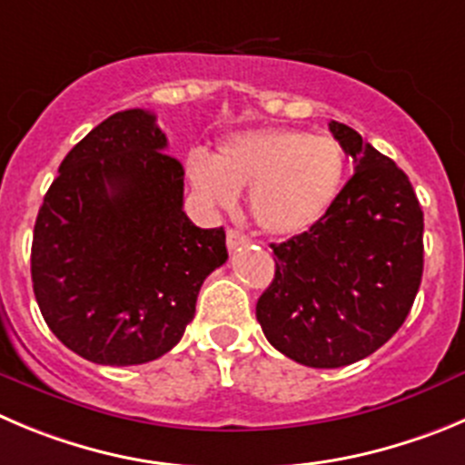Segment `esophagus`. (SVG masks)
<instances>
[{
  "instance_id": "esophagus-1",
  "label": "esophagus",
  "mask_w": 465,
  "mask_h": 465,
  "mask_svg": "<svg viewBox=\"0 0 465 465\" xmlns=\"http://www.w3.org/2000/svg\"><path fill=\"white\" fill-rule=\"evenodd\" d=\"M247 242V236L242 232H238V229H229L227 232V247L229 250H238L241 245H245Z\"/></svg>"
}]
</instances>
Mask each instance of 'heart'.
Segmentation results:
<instances>
[{
  "label": "heart",
  "mask_w": 465,
  "mask_h": 465,
  "mask_svg": "<svg viewBox=\"0 0 465 465\" xmlns=\"http://www.w3.org/2000/svg\"><path fill=\"white\" fill-rule=\"evenodd\" d=\"M344 167L335 140L293 128L236 133L213 158L194 151L185 163L190 185L208 206L224 208L250 190V218L277 238L301 236L323 220L340 194Z\"/></svg>",
  "instance_id": "heart-1"
}]
</instances>
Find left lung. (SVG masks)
<instances>
[{
	"label": "left lung",
	"instance_id": "left-lung-1",
	"mask_svg": "<svg viewBox=\"0 0 465 465\" xmlns=\"http://www.w3.org/2000/svg\"><path fill=\"white\" fill-rule=\"evenodd\" d=\"M355 173L310 232L272 242L275 277L257 302L266 340L305 367L335 370L385 344L422 282L424 213L409 176L331 121Z\"/></svg>",
	"mask_w": 465,
	"mask_h": 465
}]
</instances>
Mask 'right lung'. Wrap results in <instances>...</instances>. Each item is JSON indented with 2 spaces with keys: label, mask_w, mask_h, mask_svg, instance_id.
<instances>
[{
  "label": "right lung",
  "mask_w": 465,
  "mask_h": 465,
  "mask_svg": "<svg viewBox=\"0 0 465 465\" xmlns=\"http://www.w3.org/2000/svg\"><path fill=\"white\" fill-rule=\"evenodd\" d=\"M146 110H124L77 142L38 211L32 282L56 340L107 367L179 344L199 289L227 262L224 229L183 211V164Z\"/></svg>",
  "instance_id": "obj_1"
}]
</instances>
